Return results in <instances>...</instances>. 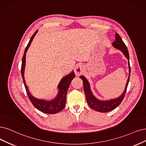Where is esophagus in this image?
Listing matches in <instances>:
<instances>
[{"mask_svg": "<svg viewBox=\"0 0 146 146\" xmlns=\"http://www.w3.org/2000/svg\"><path fill=\"white\" fill-rule=\"evenodd\" d=\"M84 71V67L83 66H78L74 69V73L76 76H80L82 74Z\"/></svg>", "mask_w": 146, "mask_h": 146, "instance_id": "1", "label": "esophagus"}]
</instances>
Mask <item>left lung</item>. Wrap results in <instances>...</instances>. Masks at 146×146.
I'll return each mask as SVG.
<instances>
[{
    "mask_svg": "<svg viewBox=\"0 0 146 146\" xmlns=\"http://www.w3.org/2000/svg\"><path fill=\"white\" fill-rule=\"evenodd\" d=\"M112 46L115 48H117V49H119L124 54V55L125 56V57L128 59V61H129V55L127 50V48L125 43L123 41L122 39L121 38L120 36L117 33L115 34V41L112 42ZM128 66L129 75L127 80V83L126 84L125 90H124L122 94L118 97V98L109 100H101L97 99L93 95L92 91L91 90L90 86L88 80L84 76H80V78H81L83 81L84 90L85 94V98L86 99H87V103L88 105L90 106V108L98 112H108L116 108L121 103L123 99H124V97L125 96L127 87L129 81V78H130L131 67L129 61H128Z\"/></svg>",
    "mask_w": 146,
    "mask_h": 146,
    "instance_id": "8db88e82",
    "label": "left lung"
}]
</instances>
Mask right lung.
I'll return each mask as SVG.
<instances>
[{"label": "right lung", "instance_id": "1", "mask_svg": "<svg viewBox=\"0 0 146 146\" xmlns=\"http://www.w3.org/2000/svg\"><path fill=\"white\" fill-rule=\"evenodd\" d=\"M38 31L36 30L34 34L31 38V39L28 42V45L26 47L25 50L22 58V63H21V76H22L23 83L25 87V89L26 91L27 94H28V98L31 100V103L32 104L37 110H38L42 112L46 113V114H56V113L62 111L66 105V97L67 91L69 88L70 83H71L73 79L75 77V74L74 72L72 71L69 74L67 75L66 76L64 77L61 80L60 82L58 85V93L55 98H54L51 100H46L42 99H39L36 98H34L33 96H32L28 90V87L26 84L24 73H25V62H26V53L28 50L29 47L30 46L31 42L36 34L37 33Z\"/></svg>", "mask_w": 146, "mask_h": 146}]
</instances>
